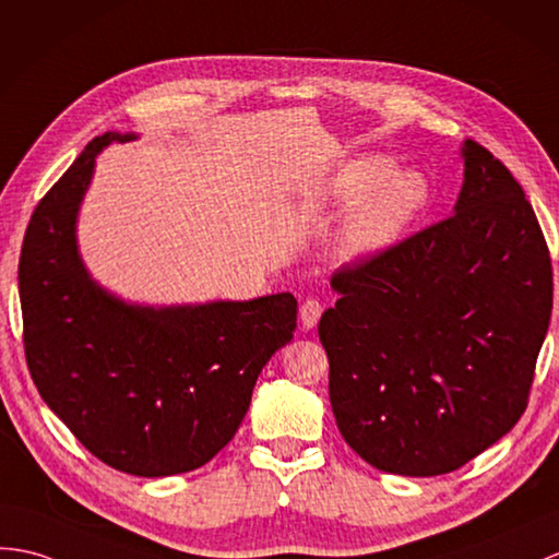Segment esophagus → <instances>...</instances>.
Here are the masks:
<instances>
[{
    "label": "esophagus",
    "mask_w": 559,
    "mask_h": 559,
    "mask_svg": "<svg viewBox=\"0 0 559 559\" xmlns=\"http://www.w3.org/2000/svg\"><path fill=\"white\" fill-rule=\"evenodd\" d=\"M321 311H323V305L317 300V297H309V300L302 302L300 307V319H302V326L305 329H314L319 319H321Z\"/></svg>",
    "instance_id": "esophagus-1"
}]
</instances>
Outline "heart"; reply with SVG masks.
I'll use <instances>...</instances> for the list:
<instances>
[{
    "mask_svg": "<svg viewBox=\"0 0 559 559\" xmlns=\"http://www.w3.org/2000/svg\"><path fill=\"white\" fill-rule=\"evenodd\" d=\"M326 198L338 206L353 204L338 233V254L345 262H365L407 228L426 200V183L414 171H395L385 154H361L333 174Z\"/></svg>",
    "mask_w": 559,
    "mask_h": 559,
    "instance_id": "obj_1",
    "label": "heart"
}]
</instances>
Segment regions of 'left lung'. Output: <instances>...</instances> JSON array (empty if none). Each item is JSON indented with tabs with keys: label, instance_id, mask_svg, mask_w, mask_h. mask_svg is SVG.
<instances>
[{
	"label": "left lung",
	"instance_id": "obj_1",
	"mask_svg": "<svg viewBox=\"0 0 559 559\" xmlns=\"http://www.w3.org/2000/svg\"><path fill=\"white\" fill-rule=\"evenodd\" d=\"M455 214L343 266L319 321L345 443L402 476L460 469L519 421L552 311V264L522 186L464 140Z\"/></svg>",
	"mask_w": 559,
	"mask_h": 559
}]
</instances>
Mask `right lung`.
<instances>
[{
    "mask_svg": "<svg viewBox=\"0 0 559 559\" xmlns=\"http://www.w3.org/2000/svg\"><path fill=\"white\" fill-rule=\"evenodd\" d=\"M135 138H95L35 206L19 293L25 359L47 407L104 464L157 478L198 469L228 445L257 376L293 341L297 300L142 307L90 278L78 210L102 147Z\"/></svg>",
    "mask_w": 559,
    "mask_h": 559,
    "instance_id": "right-lung-1",
    "label": "right lung"
}]
</instances>
